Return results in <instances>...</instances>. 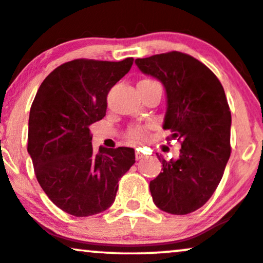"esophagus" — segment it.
Instances as JSON below:
<instances>
[{
	"instance_id": "obj_1",
	"label": "esophagus",
	"mask_w": 263,
	"mask_h": 263,
	"mask_svg": "<svg viewBox=\"0 0 263 263\" xmlns=\"http://www.w3.org/2000/svg\"><path fill=\"white\" fill-rule=\"evenodd\" d=\"M135 157H137V160H141V159H143V157H144L143 151H141L140 149L135 150Z\"/></svg>"
}]
</instances>
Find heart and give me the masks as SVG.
Listing matches in <instances>:
<instances>
[{"label": "heart", "instance_id": "b5f03b06", "mask_svg": "<svg viewBox=\"0 0 263 263\" xmlns=\"http://www.w3.org/2000/svg\"><path fill=\"white\" fill-rule=\"evenodd\" d=\"M146 137V129L144 128V126H140V125H134V126H130L128 130V138L130 139V140H143V139Z\"/></svg>", "mask_w": 263, "mask_h": 263}]
</instances>
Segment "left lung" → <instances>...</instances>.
Returning <instances> with one entry per match:
<instances>
[{
  "label": "left lung",
  "instance_id": "left-lung-1",
  "mask_svg": "<svg viewBox=\"0 0 263 263\" xmlns=\"http://www.w3.org/2000/svg\"><path fill=\"white\" fill-rule=\"evenodd\" d=\"M137 66L162 82L167 95L163 129L181 141L177 159L165 160L150 182L154 203L170 214L184 215L208 202L231 154V113L227 96L211 69L191 55L170 51L137 59Z\"/></svg>",
  "mask_w": 263,
  "mask_h": 263
}]
</instances>
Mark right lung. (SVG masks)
<instances>
[{
  "instance_id": "1",
  "label": "right lung",
  "mask_w": 263,
  "mask_h": 263,
  "mask_svg": "<svg viewBox=\"0 0 263 263\" xmlns=\"http://www.w3.org/2000/svg\"><path fill=\"white\" fill-rule=\"evenodd\" d=\"M122 61L76 59L51 71L29 113L27 150L40 187L61 211L75 217L104 212L118 182L134 165L132 147H92L89 125L106 116L107 95L130 70Z\"/></svg>"
}]
</instances>
